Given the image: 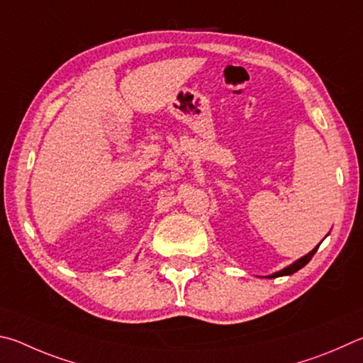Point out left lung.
<instances>
[{"instance_id": "obj_1", "label": "left lung", "mask_w": 363, "mask_h": 363, "mask_svg": "<svg viewBox=\"0 0 363 363\" xmlns=\"http://www.w3.org/2000/svg\"><path fill=\"white\" fill-rule=\"evenodd\" d=\"M317 249H319V245H317L314 250H311V252L308 253V255H304L303 258L298 259V262H295L294 264L287 266V268H285V269L279 271V272H276V274H272V276H269V277H271V279H274V277H279V276H290V274H294V272H296L298 269H301L303 266H306V264L311 262V258L314 257V253L317 252Z\"/></svg>"}]
</instances>
